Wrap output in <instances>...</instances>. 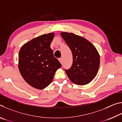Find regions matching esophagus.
Here are the masks:
<instances>
[{
    "label": "esophagus",
    "mask_w": 122,
    "mask_h": 122,
    "mask_svg": "<svg viewBox=\"0 0 122 122\" xmlns=\"http://www.w3.org/2000/svg\"><path fill=\"white\" fill-rule=\"evenodd\" d=\"M59 60L60 61V62L61 63V64H62V63H63V59H62V58H60L59 59Z\"/></svg>",
    "instance_id": "34e87169"
}]
</instances>
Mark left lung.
<instances>
[{"instance_id":"left-lung-1","label":"left lung","mask_w":122,"mask_h":122,"mask_svg":"<svg viewBox=\"0 0 122 122\" xmlns=\"http://www.w3.org/2000/svg\"><path fill=\"white\" fill-rule=\"evenodd\" d=\"M60 34L73 54L71 67L65 71L68 77L77 85L90 83L100 67V54L96 47L86 39L72 33L63 32Z\"/></svg>"}]
</instances>
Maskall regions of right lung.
I'll return each mask as SVG.
<instances>
[{"instance_id":"add662e5","label":"right lung","mask_w":122,"mask_h":122,"mask_svg":"<svg viewBox=\"0 0 122 122\" xmlns=\"http://www.w3.org/2000/svg\"><path fill=\"white\" fill-rule=\"evenodd\" d=\"M55 33L45 34L32 39L20 48L18 68L25 81L37 89L46 88L53 80L61 63L54 56L51 44Z\"/></svg>"}]
</instances>
